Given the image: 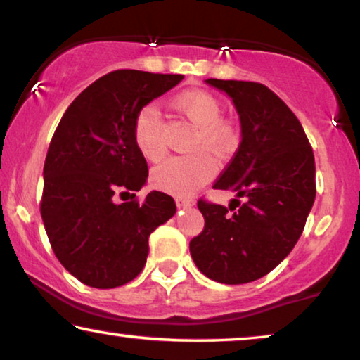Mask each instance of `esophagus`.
<instances>
[{"label":"esophagus","mask_w":360,"mask_h":360,"mask_svg":"<svg viewBox=\"0 0 360 360\" xmlns=\"http://www.w3.org/2000/svg\"><path fill=\"white\" fill-rule=\"evenodd\" d=\"M176 205L179 209H188V207H193L194 205V200L191 199H183V198H177L176 199Z\"/></svg>","instance_id":"34e87169"}]
</instances>
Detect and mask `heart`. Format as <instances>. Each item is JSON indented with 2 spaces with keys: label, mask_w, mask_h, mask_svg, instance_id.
I'll use <instances>...</instances> for the list:
<instances>
[{
  "label": "heart",
  "mask_w": 360,
  "mask_h": 360,
  "mask_svg": "<svg viewBox=\"0 0 360 360\" xmlns=\"http://www.w3.org/2000/svg\"><path fill=\"white\" fill-rule=\"evenodd\" d=\"M174 107L195 127L191 148H205L217 156H225L237 145L233 124L220 118L222 105L212 94L204 90H189L177 95ZM135 141L146 160L160 161L165 156L162 145V120L155 105H146L135 118ZM215 165L202 151L172 156L153 171V184L166 193L186 195L212 177Z\"/></svg>",
  "instance_id": "obj_1"
}]
</instances>
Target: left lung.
Masks as SVG:
<instances>
[{"label":"left lung","mask_w":360,"mask_h":360,"mask_svg":"<svg viewBox=\"0 0 360 360\" xmlns=\"http://www.w3.org/2000/svg\"><path fill=\"white\" fill-rule=\"evenodd\" d=\"M205 84L230 97L240 118V145L214 184L236 193L238 209L199 200L205 225L189 243L191 257L210 280L250 283L283 262L303 232L316 198L314 155L300 120L265 85Z\"/></svg>","instance_id":"8db88e82"}]
</instances>
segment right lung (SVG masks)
<instances>
[{
	"label": "right lung",
	"instance_id": "right-lung-1",
	"mask_svg": "<svg viewBox=\"0 0 360 360\" xmlns=\"http://www.w3.org/2000/svg\"><path fill=\"white\" fill-rule=\"evenodd\" d=\"M183 79L110 72L89 85L57 124L42 172L41 215L56 257L84 285L107 290L136 278L150 252V233L176 214L174 199L160 191L143 202L117 204L113 195L146 184L135 118Z\"/></svg>",
	"mask_w": 360,
	"mask_h": 360
}]
</instances>
